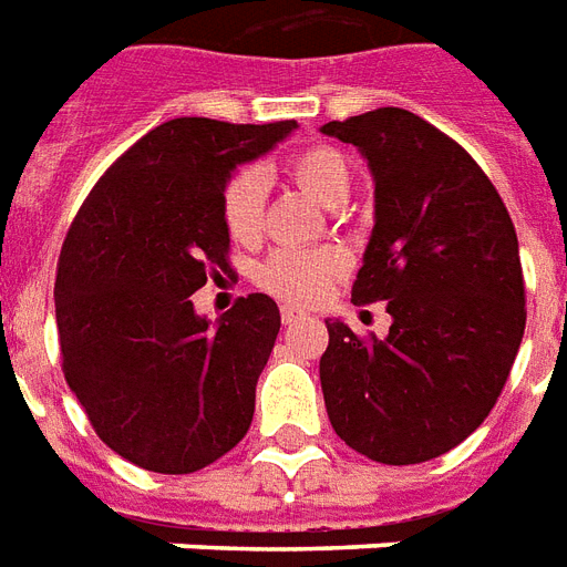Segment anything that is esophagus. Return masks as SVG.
<instances>
[{
    "mask_svg": "<svg viewBox=\"0 0 567 567\" xmlns=\"http://www.w3.org/2000/svg\"><path fill=\"white\" fill-rule=\"evenodd\" d=\"M279 315H282L285 327H291V323H297V320L306 318V311L297 309V306H282V311H279Z\"/></svg>",
    "mask_w": 567,
    "mask_h": 567,
    "instance_id": "esophagus-1",
    "label": "esophagus"
}]
</instances>
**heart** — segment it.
<instances>
[{"label": "heart", "instance_id": "1", "mask_svg": "<svg viewBox=\"0 0 567 567\" xmlns=\"http://www.w3.org/2000/svg\"><path fill=\"white\" fill-rule=\"evenodd\" d=\"M285 173L297 188L318 203L338 208L350 194V164L344 153L329 144L302 146L285 162ZM220 214L235 240H252L265 217V176L258 167H240L226 179L220 194ZM347 258L341 249H279L258 270V282L285 300H315L341 270Z\"/></svg>", "mask_w": 567, "mask_h": 567}]
</instances>
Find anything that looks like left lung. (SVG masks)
I'll use <instances>...</instances> for the list:
<instances>
[{"instance_id": "left-lung-1", "label": "left lung", "mask_w": 567, "mask_h": 567, "mask_svg": "<svg viewBox=\"0 0 567 567\" xmlns=\"http://www.w3.org/2000/svg\"><path fill=\"white\" fill-rule=\"evenodd\" d=\"M359 146L377 223L353 302H382L385 338L327 320L320 385L332 430L382 465H417L471 435L497 403L527 309L518 235L462 146L403 109L323 126Z\"/></svg>"}]
</instances>
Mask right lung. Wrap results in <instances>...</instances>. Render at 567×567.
Wrapping results in <instances>:
<instances>
[{
  "instance_id": "1",
  "label": "right lung",
  "mask_w": 567,
  "mask_h": 567,
  "mask_svg": "<svg viewBox=\"0 0 567 567\" xmlns=\"http://www.w3.org/2000/svg\"><path fill=\"white\" fill-rule=\"evenodd\" d=\"M293 128L167 120L111 164L70 223L55 276L61 371L132 465L194 474L247 435L279 309L249 293L212 327L190 293L231 274L226 179Z\"/></svg>"
}]
</instances>
